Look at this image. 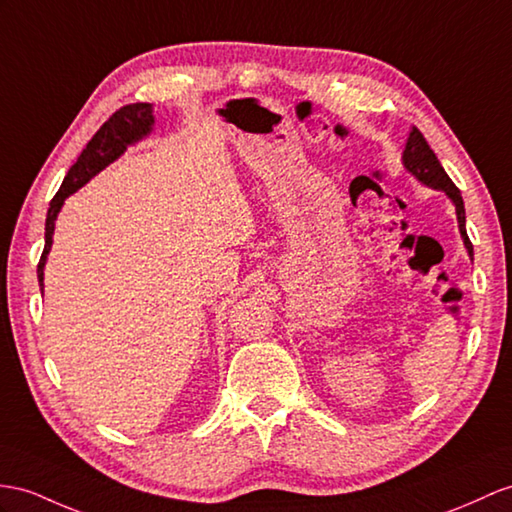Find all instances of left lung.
Instances as JSON below:
<instances>
[{
	"instance_id": "obj_1",
	"label": "left lung",
	"mask_w": 512,
	"mask_h": 512,
	"mask_svg": "<svg viewBox=\"0 0 512 512\" xmlns=\"http://www.w3.org/2000/svg\"><path fill=\"white\" fill-rule=\"evenodd\" d=\"M402 165L410 173V176H415L423 186H428V189H434V191H443L447 197H450V202L456 208L460 236H463L467 254L473 260V245H471L467 230H465L463 197H460V191L456 189V184L450 180V176H447L445 169L441 167L439 158H436L428 141L423 139V134L417 128H410V132H408V141H406L404 154H402Z\"/></svg>"
}]
</instances>
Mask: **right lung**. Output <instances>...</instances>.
<instances>
[{"mask_svg": "<svg viewBox=\"0 0 512 512\" xmlns=\"http://www.w3.org/2000/svg\"><path fill=\"white\" fill-rule=\"evenodd\" d=\"M154 130V108L152 104H130L119 108L115 115H112L102 128L95 132L93 139L89 141L82 149V154L78 156L76 165L69 169L60 184V191L52 199L47 210V219H45V249L43 256L39 260V269H36V276H39V286L41 293L45 289V263H47V254L52 249L54 243V228H56V217L60 213L62 204L69 195L76 193L78 189L95 178L99 171L106 169L110 162H115L126 149L134 143L143 141L145 136L152 134Z\"/></svg>", "mask_w": 512, "mask_h": 512, "instance_id": "right-lung-1", "label": "right lung"}]
</instances>
